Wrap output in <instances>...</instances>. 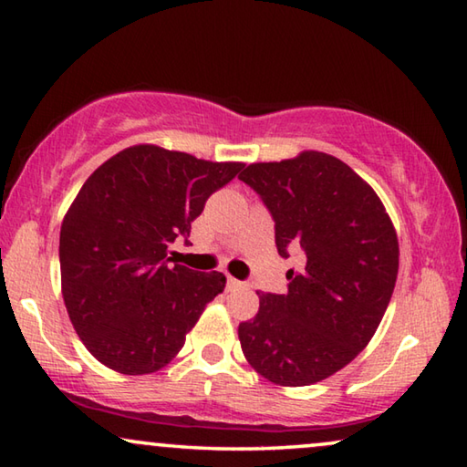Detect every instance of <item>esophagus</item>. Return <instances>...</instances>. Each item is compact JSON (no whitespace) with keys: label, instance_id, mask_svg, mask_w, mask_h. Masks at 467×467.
Returning a JSON list of instances; mask_svg holds the SVG:
<instances>
[{"label":"esophagus","instance_id":"obj_1","mask_svg":"<svg viewBox=\"0 0 467 467\" xmlns=\"http://www.w3.org/2000/svg\"><path fill=\"white\" fill-rule=\"evenodd\" d=\"M226 286H228V290H236V288H243L244 284H243L241 280L233 278V275H228V280H226Z\"/></svg>","mask_w":467,"mask_h":467}]
</instances>
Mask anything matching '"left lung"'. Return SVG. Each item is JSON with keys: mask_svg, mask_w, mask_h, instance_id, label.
<instances>
[{"mask_svg": "<svg viewBox=\"0 0 467 467\" xmlns=\"http://www.w3.org/2000/svg\"><path fill=\"white\" fill-rule=\"evenodd\" d=\"M239 179L272 212L280 255L300 247L305 257L286 274V295L257 292V315L239 326L244 358L275 385L323 381L367 348L389 305L400 265L391 218L365 179L317 150L253 162Z\"/></svg>", "mask_w": 467, "mask_h": 467, "instance_id": "left-lung-1", "label": "left lung"}]
</instances>
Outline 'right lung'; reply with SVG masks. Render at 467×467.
Returning a JSON list of instances; mask_svg holds the SVG:
<instances>
[{
  "label": "right lung",
  "mask_w": 467,
  "mask_h": 467,
  "mask_svg": "<svg viewBox=\"0 0 467 467\" xmlns=\"http://www.w3.org/2000/svg\"><path fill=\"white\" fill-rule=\"evenodd\" d=\"M243 167L138 144L86 179L61 223V295L102 365L123 375L167 367L224 290V274L169 265V249Z\"/></svg>",
  "instance_id": "right-lung-1"
}]
</instances>
